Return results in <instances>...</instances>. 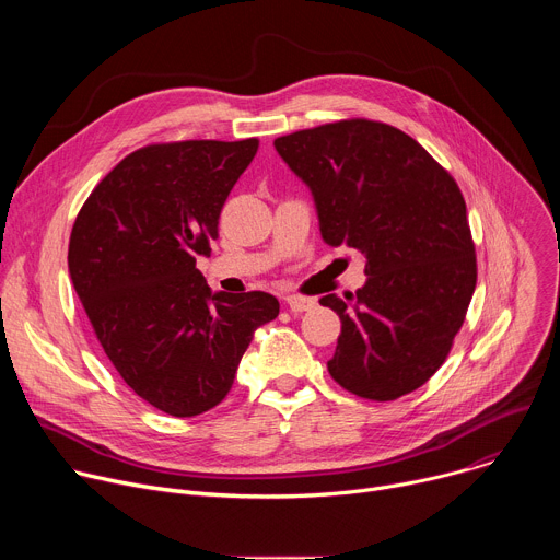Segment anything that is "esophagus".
Returning <instances> with one entry per match:
<instances>
[{
	"label": "esophagus",
	"mask_w": 560,
	"mask_h": 560,
	"mask_svg": "<svg viewBox=\"0 0 560 560\" xmlns=\"http://www.w3.org/2000/svg\"><path fill=\"white\" fill-rule=\"evenodd\" d=\"M285 303H288V307H290L292 314H301V312L312 310V307L316 305V299H312V296H301V294H288V296H285Z\"/></svg>",
	"instance_id": "1"
}]
</instances>
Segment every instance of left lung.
<instances>
[{"label":"left lung","mask_w":560,"mask_h":560,"mask_svg":"<svg viewBox=\"0 0 560 560\" xmlns=\"http://www.w3.org/2000/svg\"><path fill=\"white\" fill-rule=\"evenodd\" d=\"M307 186L322 238L357 248L365 285L318 303L341 318L332 378L394 401L445 361L476 288L467 208L456 182L410 135L346 119L275 139Z\"/></svg>","instance_id":"left-lung-1"}]
</instances>
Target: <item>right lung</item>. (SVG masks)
I'll list each match as a JSON object with an SVG mask.
<instances>
[{"instance_id": "add662e5", "label": "right lung", "mask_w": 560, "mask_h": 560, "mask_svg": "<svg viewBox=\"0 0 560 560\" xmlns=\"http://www.w3.org/2000/svg\"><path fill=\"white\" fill-rule=\"evenodd\" d=\"M259 141H177L135 150L91 192L70 232L68 272L121 378L152 408L197 417L230 392L268 292H212L197 270L221 208Z\"/></svg>"}]
</instances>
